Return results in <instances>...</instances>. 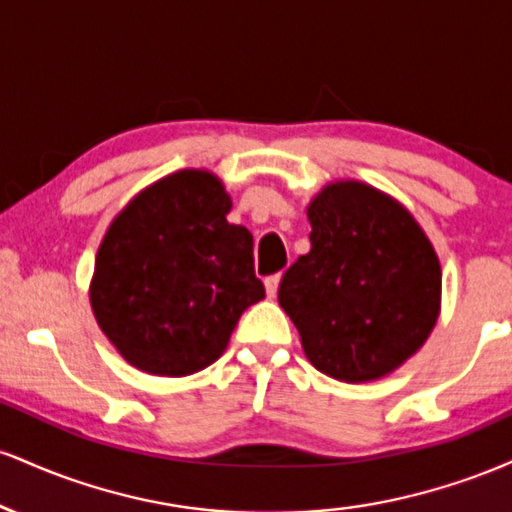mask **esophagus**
Returning a JSON list of instances; mask_svg holds the SVG:
<instances>
[{
  "label": "esophagus",
  "instance_id": "obj_1",
  "mask_svg": "<svg viewBox=\"0 0 512 512\" xmlns=\"http://www.w3.org/2000/svg\"><path fill=\"white\" fill-rule=\"evenodd\" d=\"M279 281H281V274H272L264 279V289H267V296L274 298L276 296V289H279Z\"/></svg>",
  "mask_w": 512,
  "mask_h": 512
}]
</instances>
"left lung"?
Instances as JSON below:
<instances>
[{
	"instance_id": "8db88e82",
	"label": "left lung",
	"mask_w": 512,
	"mask_h": 512,
	"mask_svg": "<svg viewBox=\"0 0 512 512\" xmlns=\"http://www.w3.org/2000/svg\"><path fill=\"white\" fill-rule=\"evenodd\" d=\"M308 221L310 252L279 284L305 358L344 383L390 375L438 322L443 274L433 243L402 202L361 180L327 182Z\"/></svg>"
}]
</instances>
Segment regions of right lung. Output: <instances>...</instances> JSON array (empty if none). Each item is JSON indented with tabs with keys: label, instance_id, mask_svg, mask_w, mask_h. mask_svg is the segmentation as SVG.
Returning a JSON list of instances; mask_svg holds the SVG:
<instances>
[{
	"label": "right lung",
	"instance_id": "obj_1",
	"mask_svg": "<svg viewBox=\"0 0 512 512\" xmlns=\"http://www.w3.org/2000/svg\"><path fill=\"white\" fill-rule=\"evenodd\" d=\"M231 207L219 175L185 168L146 185L108 226L88 298L129 366L166 378L211 366L264 298L252 233L228 223Z\"/></svg>",
	"mask_w": 512,
	"mask_h": 512
}]
</instances>
